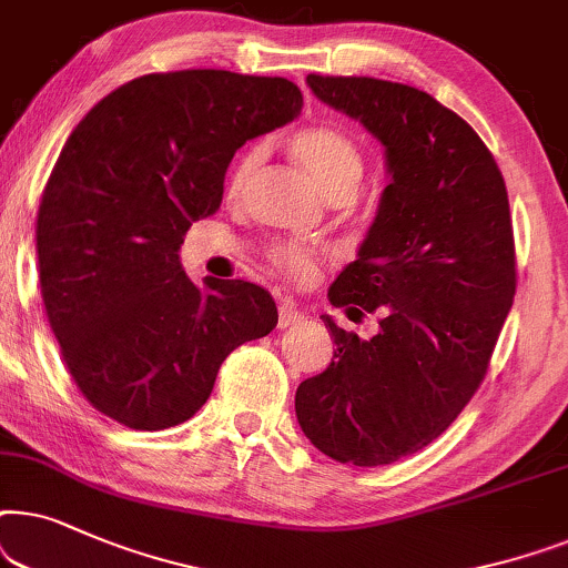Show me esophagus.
<instances>
[{"mask_svg": "<svg viewBox=\"0 0 568 568\" xmlns=\"http://www.w3.org/2000/svg\"><path fill=\"white\" fill-rule=\"evenodd\" d=\"M301 320H304V312H298L293 304H280V308H277V327L280 329H288V327H293V324H298Z\"/></svg>", "mask_w": 568, "mask_h": 568, "instance_id": "obj_1", "label": "esophagus"}]
</instances>
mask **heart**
<instances>
[{"instance_id": "obj_1", "label": "heart", "mask_w": 568, "mask_h": 568, "mask_svg": "<svg viewBox=\"0 0 568 568\" xmlns=\"http://www.w3.org/2000/svg\"><path fill=\"white\" fill-rule=\"evenodd\" d=\"M291 150L296 155V161L304 165L308 176L314 179V184L327 196L353 194L355 186H358L363 176V155L358 145L345 132H339L337 126H306V130H301L293 138ZM260 150H252L233 169L229 181V192L233 196L244 192L254 165L260 163ZM272 260H275L280 270H285L288 275L298 280L308 277L314 270V254L301 246H275L272 248Z\"/></svg>"}]
</instances>
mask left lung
<instances>
[{"label":"left lung","instance_id":"1","mask_svg":"<svg viewBox=\"0 0 568 568\" xmlns=\"http://www.w3.org/2000/svg\"><path fill=\"white\" fill-rule=\"evenodd\" d=\"M306 85L382 142L389 184L327 293L345 312H379V332L361 339L322 316L335 358L301 382L296 418L337 463L389 465L442 436L486 376L517 288L509 196L473 126L423 90L322 74Z\"/></svg>","mask_w":568,"mask_h":568}]
</instances>
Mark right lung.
<instances>
[{"label": "right lung", "mask_w": 568, "mask_h": 568, "mask_svg": "<svg viewBox=\"0 0 568 568\" xmlns=\"http://www.w3.org/2000/svg\"><path fill=\"white\" fill-rule=\"evenodd\" d=\"M285 78L145 74L98 101L67 138L38 207L41 296L62 358L95 410L138 430L192 418L231 351L275 329L246 280L194 283L179 248L223 202L246 140L288 124Z\"/></svg>", "instance_id": "obj_1"}]
</instances>
